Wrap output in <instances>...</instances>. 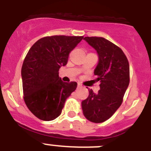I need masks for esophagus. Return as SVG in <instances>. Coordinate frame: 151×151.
<instances>
[{"label":"esophagus","instance_id":"1","mask_svg":"<svg viewBox=\"0 0 151 151\" xmlns=\"http://www.w3.org/2000/svg\"><path fill=\"white\" fill-rule=\"evenodd\" d=\"M82 87V85L81 84H78V88H81Z\"/></svg>","mask_w":151,"mask_h":151}]
</instances>
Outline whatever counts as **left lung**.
I'll return each instance as SVG.
<instances>
[{"label":"left lung","instance_id":"1","mask_svg":"<svg viewBox=\"0 0 151 151\" xmlns=\"http://www.w3.org/2000/svg\"><path fill=\"white\" fill-rule=\"evenodd\" d=\"M84 40L97 51L99 60L94 75L100 81L97 94L91 89L82 102L88 120L101 123L110 119L122 104L129 84V64L122 49L102 37H85Z\"/></svg>","mask_w":151,"mask_h":151}]
</instances>
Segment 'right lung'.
<instances>
[{"mask_svg": "<svg viewBox=\"0 0 151 151\" xmlns=\"http://www.w3.org/2000/svg\"><path fill=\"white\" fill-rule=\"evenodd\" d=\"M82 39L83 36H47L29 49L21 70L23 98L37 118L44 121L57 118L66 98L76 89V82H63L59 69L66 66L69 53Z\"/></svg>", "mask_w": 151, "mask_h": 151, "instance_id": "obj_1", "label": "right lung"}]
</instances>
